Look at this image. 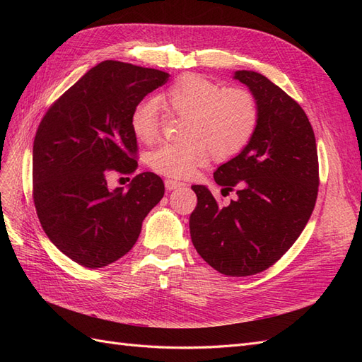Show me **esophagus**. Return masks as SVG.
Returning <instances> with one entry per match:
<instances>
[{"label": "esophagus", "mask_w": 362, "mask_h": 362, "mask_svg": "<svg viewBox=\"0 0 362 362\" xmlns=\"http://www.w3.org/2000/svg\"><path fill=\"white\" fill-rule=\"evenodd\" d=\"M164 185H166L168 190H175V189L181 187V185H184V184L180 181H175V180H166L164 181Z\"/></svg>", "instance_id": "34e87169"}]
</instances>
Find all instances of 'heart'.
Instances as JSON below:
<instances>
[{
    "instance_id": "obj_1",
    "label": "heart",
    "mask_w": 362,
    "mask_h": 362,
    "mask_svg": "<svg viewBox=\"0 0 362 362\" xmlns=\"http://www.w3.org/2000/svg\"><path fill=\"white\" fill-rule=\"evenodd\" d=\"M184 117L180 140L164 144L148 156L149 168L169 178H185L204 164L210 152L229 158L254 136L258 122L255 98L240 87H223L201 75H184L156 98H145L131 112L134 136L152 144L158 137V108Z\"/></svg>"
}]
</instances>
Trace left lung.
<instances>
[{
  "label": "left lung",
  "mask_w": 362,
  "mask_h": 362,
  "mask_svg": "<svg viewBox=\"0 0 362 362\" xmlns=\"http://www.w3.org/2000/svg\"><path fill=\"white\" fill-rule=\"evenodd\" d=\"M255 98L258 122L247 145L214 172L237 199L217 205L206 185H192L198 205L190 235L198 254L228 276L269 269L308 223L319 192L314 131L302 107L255 71H235Z\"/></svg>",
  "instance_id": "1"
}]
</instances>
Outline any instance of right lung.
Listing matches in <instances>:
<instances>
[{"label":"right lung","instance_id":"1","mask_svg":"<svg viewBox=\"0 0 362 362\" xmlns=\"http://www.w3.org/2000/svg\"><path fill=\"white\" fill-rule=\"evenodd\" d=\"M169 74L105 60L87 71L43 116L33 144V199L43 231L78 264L98 269L124 257L163 198L152 172L108 189L107 170H137L129 117Z\"/></svg>","mask_w":362,"mask_h":362}]
</instances>
